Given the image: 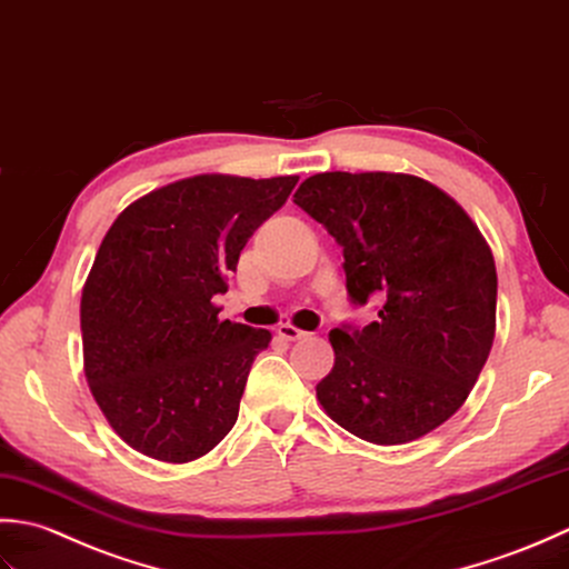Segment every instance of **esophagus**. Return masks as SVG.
<instances>
[{"mask_svg":"<svg viewBox=\"0 0 569 569\" xmlns=\"http://www.w3.org/2000/svg\"><path fill=\"white\" fill-rule=\"evenodd\" d=\"M277 333H280L284 341H299V339H307V336H309L307 331L292 327V323H280V327H277Z\"/></svg>","mask_w":569,"mask_h":569,"instance_id":"34e87169","label":"esophagus"}]
</instances>
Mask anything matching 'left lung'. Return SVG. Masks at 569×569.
<instances>
[{
	"mask_svg": "<svg viewBox=\"0 0 569 569\" xmlns=\"http://www.w3.org/2000/svg\"><path fill=\"white\" fill-rule=\"evenodd\" d=\"M295 203L343 248L353 305L380 301L378 321L331 329L323 412L382 447L430 435L467 402L491 353L489 242L451 196L412 173H315Z\"/></svg>",
	"mask_w": 569,
	"mask_h": 569,
	"instance_id": "obj_1",
	"label": "left lung"
}]
</instances>
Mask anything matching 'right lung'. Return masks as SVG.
Returning a JSON list of instances; mask_svg holds the SVG:
<instances>
[{
	"label": "right lung",
	"mask_w": 569,
	"mask_h": 569,
	"mask_svg": "<svg viewBox=\"0 0 569 569\" xmlns=\"http://www.w3.org/2000/svg\"><path fill=\"white\" fill-rule=\"evenodd\" d=\"M299 177L199 173L144 193L114 218L80 297L92 398L139 455L187 463L238 420L268 329L218 319L240 250Z\"/></svg>",
	"instance_id": "obj_1"
}]
</instances>
